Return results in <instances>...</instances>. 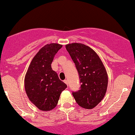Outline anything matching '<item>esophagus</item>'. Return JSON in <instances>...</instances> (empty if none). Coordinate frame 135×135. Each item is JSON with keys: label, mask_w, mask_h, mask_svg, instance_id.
I'll return each mask as SVG.
<instances>
[{"label": "esophagus", "mask_w": 135, "mask_h": 135, "mask_svg": "<svg viewBox=\"0 0 135 135\" xmlns=\"http://www.w3.org/2000/svg\"><path fill=\"white\" fill-rule=\"evenodd\" d=\"M64 82L65 83V84L68 86V80H66V79H65V80H64Z\"/></svg>", "instance_id": "1"}]
</instances>
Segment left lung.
Masks as SVG:
<instances>
[{
    "instance_id": "1",
    "label": "left lung",
    "mask_w": 135,
    "mask_h": 135,
    "mask_svg": "<svg viewBox=\"0 0 135 135\" xmlns=\"http://www.w3.org/2000/svg\"><path fill=\"white\" fill-rule=\"evenodd\" d=\"M78 71L80 89L73 95L79 106L91 109L102 101L106 95L108 77L106 68L97 53L80 43L66 45Z\"/></svg>"
}]
</instances>
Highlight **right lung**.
<instances>
[{
    "mask_svg": "<svg viewBox=\"0 0 135 135\" xmlns=\"http://www.w3.org/2000/svg\"><path fill=\"white\" fill-rule=\"evenodd\" d=\"M62 47L55 43L44 46L33 58L25 75V88L27 97L43 111L54 109L61 92L67 87L51 66L55 55Z\"/></svg>",
    "mask_w": 135,
    "mask_h": 135,
    "instance_id": "add662e5",
    "label": "right lung"
}]
</instances>
